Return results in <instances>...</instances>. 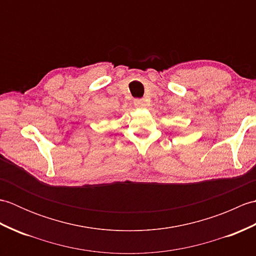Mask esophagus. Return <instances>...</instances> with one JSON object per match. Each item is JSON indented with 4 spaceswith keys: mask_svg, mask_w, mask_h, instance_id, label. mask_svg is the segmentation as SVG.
<instances>
[{
    "mask_svg": "<svg viewBox=\"0 0 256 256\" xmlns=\"http://www.w3.org/2000/svg\"><path fill=\"white\" fill-rule=\"evenodd\" d=\"M134 106H136V108H143L146 106V102H145L144 99H135L134 100Z\"/></svg>",
    "mask_w": 256,
    "mask_h": 256,
    "instance_id": "esophagus-1",
    "label": "esophagus"
}]
</instances>
